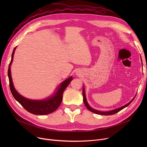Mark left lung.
Returning a JSON list of instances; mask_svg holds the SVG:
<instances>
[{
  "label": "left lung",
  "instance_id": "1",
  "mask_svg": "<svg viewBox=\"0 0 147 147\" xmlns=\"http://www.w3.org/2000/svg\"><path fill=\"white\" fill-rule=\"evenodd\" d=\"M83 102H84V105H85V106L86 107L87 109L91 112L94 113H95V114H99V115H113V114H114L115 113H117L118 112H119L120 111H121V110H123V109H125V107H127L131 102H132L134 99H135V98L131 101L130 102H129L127 104L123 106L120 108H119V109H117L115 110H111V111H106V112H104V111H98V110H94L93 109H92V108L89 105L87 101H86V95H85V92H84V88H83Z\"/></svg>",
  "mask_w": 147,
  "mask_h": 147
}]
</instances>
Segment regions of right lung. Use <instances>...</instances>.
Returning <instances> with one entry per match:
<instances>
[{"label":"right lung","mask_w":147,"mask_h":147,"mask_svg":"<svg viewBox=\"0 0 147 147\" xmlns=\"http://www.w3.org/2000/svg\"><path fill=\"white\" fill-rule=\"evenodd\" d=\"M15 49H16V47L13 49L12 54L11 61L9 65L8 71H7V75H8L9 81L10 90L13 96L24 107V109L26 110L32 114L36 115H46L55 111L61 104L62 100H63V92L69 83L73 80V78L70 77V78L62 83L57 88V92L54 94V95L47 99L36 101V100H30L23 97L20 95L14 88L11 78V65L13 60V54Z\"/></svg>","instance_id":"obj_1"}]
</instances>
